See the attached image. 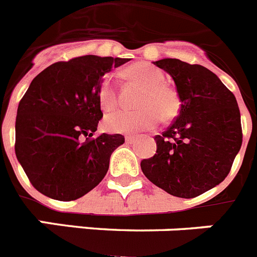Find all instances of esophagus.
<instances>
[{"label": "esophagus", "instance_id": "esophagus-1", "mask_svg": "<svg viewBox=\"0 0 257 257\" xmlns=\"http://www.w3.org/2000/svg\"><path fill=\"white\" fill-rule=\"evenodd\" d=\"M136 140H137V137H134V136H126L125 137L126 143H133Z\"/></svg>", "mask_w": 257, "mask_h": 257}]
</instances>
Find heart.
<instances>
[{
  "mask_svg": "<svg viewBox=\"0 0 257 257\" xmlns=\"http://www.w3.org/2000/svg\"><path fill=\"white\" fill-rule=\"evenodd\" d=\"M125 77L143 88L137 102V111H116L105 117L103 125L111 133L133 134L150 131L160 119L172 120L179 112L180 100L177 91L164 84L165 75L160 69L138 62L124 71ZM98 101L103 111H112L117 105L116 89L112 75L103 77L98 88Z\"/></svg>",
  "mask_w": 257,
  "mask_h": 257,
  "instance_id": "obj_1",
  "label": "heart"
}]
</instances>
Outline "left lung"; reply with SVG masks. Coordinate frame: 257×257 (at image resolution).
I'll use <instances>...</instances> for the list:
<instances>
[{
    "instance_id": "1",
    "label": "left lung",
    "mask_w": 257,
    "mask_h": 257,
    "mask_svg": "<svg viewBox=\"0 0 257 257\" xmlns=\"http://www.w3.org/2000/svg\"><path fill=\"white\" fill-rule=\"evenodd\" d=\"M177 85L179 115L155 136L156 154L141 161L146 178L165 192L193 198L221 183L242 146L234 94L209 69L178 59L154 62Z\"/></svg>"
}]
</instances>
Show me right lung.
I'll use <instances>...</instances> for the list:
<instances>
[{"instance_id": "1", "label": "right lung", "mask_w": 257, "mask_h": 257, "mask_svg": "<svg viewBox=\"0 0 257 257\" xmlns=\"http://www.w3.org/2000/svg\"><path fill=\"white\" fill-rule=\"evenodd\" d=\"M126 61L85 55L55 62L32 80L18 107L15 154L42 195L77 200L103 179L124 136L91 138L103 116L98 88L107 71Z\"/></svg>"}]
</instances>
